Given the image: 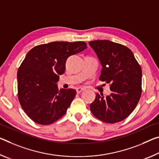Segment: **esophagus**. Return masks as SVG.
Returning <instances> with one entry per match:
<instances>
[{
    "label": "esophagus",
    "mask_w": 159,
    "mask_h": 159,
    "mask_svg": "<svg viewBox=\"0 0 159 159\" xmlns=\"http://www.w3.org/2000/svg\"><path fill=\"white\" fill-rule=\"evenodd\" d=\"M85 90V88H81V87H79L76 89V92L77 93H80L82 91H84Z\"/></svg>",
    "instance_id": "esophagus-1"
}]
</instances>
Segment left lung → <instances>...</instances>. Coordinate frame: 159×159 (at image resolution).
Returning <instances> with one entry per match:
<instances>
[{"label":"left lung","instance_id":"left-lung-1","mask_svg":"<svg viewBox=\"0 0 159 159\" xmlns=\"http://www.w3.org/2000/svg\"><path fill=\"white\" fill-rule=\"evenodd\" d=\"M89 45L102 65L99 79L110 84L112 91L106 98L96 93L90 111L102 122H120L133 112L140 99L142 69L124 45L105 39L89 42Z\"/></svg>","mask_w":159,"mask_h":159}]
</instances>
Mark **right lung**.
<instances>
[{"label": "right lung", "instance_id": "right-lung-1", "mask_svg": "<svg viewBox=\"0 0 159 159\" xmlns=\"http://www.w3.org/2000/svg\"><path fill=\"white\" fill-rule=\"evenodd\" d=\"M87 48L84 42H53L34 47L17 70L18 99L27 116L39 125H50L66 114L76 91L57 86L70 56Z\"/></svg>", "mask_w": 159, "mask_h": 159}]
</instances>
